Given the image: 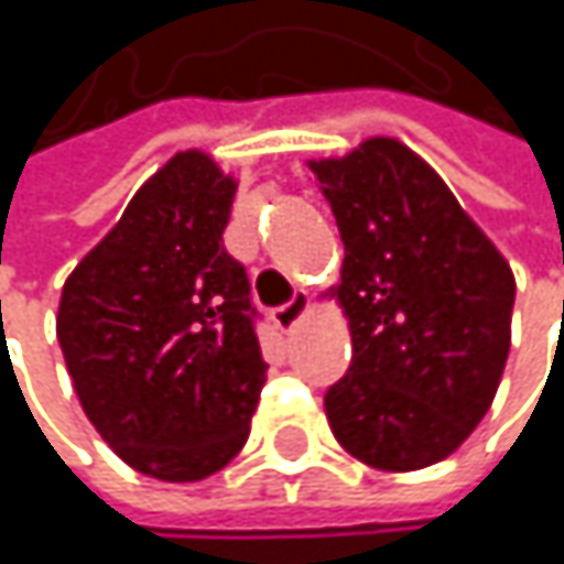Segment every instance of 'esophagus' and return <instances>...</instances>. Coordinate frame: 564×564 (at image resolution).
<instances>
[{"label": "esophagus", "mask_w": 564, "mask_h": 564, "mask_svg": "<svg viewBox=\"0 0 564 564\" xmlns=\"http://www.w3.org/2000/svg\"><path fill=\"white\" fill-rule=\"evenodd\" d=\"M310 306H313V300H310V293L306 290H296L293 296H290V303H283L274 310V323L281 326L283 333H290L306 313H310Z\"/></svg>", "instance_id": "34e87169"}]
</instances>
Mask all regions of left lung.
Wrapping results in <instances>:
<instances>
[{"mask_svg":"<svg viewBox=\"0 0 564 564\" xmlns=\"http://www.w3.org/2000/svg\"><path fill=\"white\" fill-rule=\"evenodd\" d=\"M346 248L329 296L352 366L326 392L336 441L408 474L451 457L484 421L509 356L516 278L447 182L394 137L306 163Z\"/></svg>","mask_w":564,"mask_h":564,"instance_id":"obj_1","label":"left lung"}]
</instances>
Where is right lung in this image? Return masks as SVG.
Returning a JSON list of instances; mask_svg holds the SVG:
<instances>
[{
  "instance_id": "right-lung-1",
  "label": "right lung",
  "mask_w": 564,
  "mask_h": 564,
  "mask_svg": "<svg viewBox=\"0 0 564 564\" xmlns=\"http://www.w3.org/2000/svg\"><path fill=\"white\" fill-rule=\"evenodd\" d=\"M238 178L202 150L153 172L67 274L57 343L84 414L133 470L195 484L245 447L268 362L225 251Z\"/></svg>"
}]
</instances>
